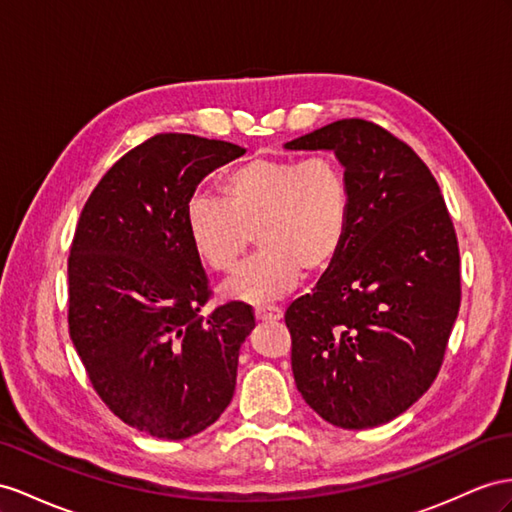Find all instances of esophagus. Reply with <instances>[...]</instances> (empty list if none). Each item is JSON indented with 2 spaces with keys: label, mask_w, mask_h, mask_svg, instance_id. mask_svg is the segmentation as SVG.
<instances>
[{
  "label": "esophagus",
  "mask_w": 512,
  "mask_h": 512,
  "mask_svg": "<svg viewBox=\"0 0 512 512\" xmlns=\"http://www.w3.org/2000/svg\"><path fill=\"white\" fill-rule=\"evenodd\" d=\"M255 318L257 322H279L283 318V311L279 307H257Z\"/></svg>",
  "instance_id": "1"
}]
</instances>
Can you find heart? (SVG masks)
I'll return each mask as SVG.
<instances>
[{
  "instance_id": "obj_1",
  "label": "heart",
  "mask_w": 512,
  "mask_h": 512,
  "mask_svg": "<svg viewBox=\"0 0 512 512\" xmlns=\"http://www.w3.org/2000/svg\"><path fill=\"white\" fill-rule=\"evenodd\" d=\"M220 201L194 196L188 238L207 268L229 272L251 244L261 251L222 283L227 300L266 305L290 294L300 274L329 270L350 229L352 190L331 155L253 157L218 181Z\"/></svg>"
}]
</instances>
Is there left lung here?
<instances>
[{"mask_svg":"<svg viewBox=\"0 0 512 512\" xmlns=\"http://www.w3.org/2000/svg\"><path fill=\"white\" fill-rule=\"evenodd\" d=\"M283 147L333 151L352 190L342 253L285 311L296 387L337 428L387 424L437 378L458 316L448 207L409 144L370 121H335Z\"/></svg>","mask_w":512,"mask_h":512,"instance_id":"obj_1","label":"left lung"}]
</instances>
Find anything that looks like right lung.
I'll use <instances>...</instances> for the list:
<instances>
[{"label":"right lung","mask_w":512,"mask_h":512,"mask_svg":"<svg viewBox=\"0 0 512 512\" xmlns=\"http://www.w3.org/2000/svg\"><path fill=\"white\" fill-rule=\"evenodd\" d=\"M246 149L160 134L88 196L69 257V333L99 398L131 428L188 439L227 409L253 309L203 316L207 277L186 229L196 186Z\"/></svg>","instance_id":"right-lung-1"}]
</instances>
